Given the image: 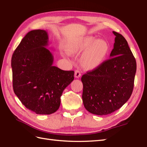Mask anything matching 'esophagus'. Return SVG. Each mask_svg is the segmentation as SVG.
<instances>
[{
	"mask_svg": "<svg viewBox=\"0 0 147 147\" xmlns=\"http://www.w3.org/2000/svg\"><path fill=\"white\" fill-rule=\"evenodd\" d=\"M81 74L79 69H76V71H75V72H74V76H75V78H79L81 76Z\"/></svg>",
	"mask_w": 147,
	"mask_h": 147,
	"instance_id": "34e87169",
	"label": "esophagus"
}]
</instances>
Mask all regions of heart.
I'll return each instance as SVG.
<instances>
[{
    "mask_svg": "<svg viewBox=\"0 0 147 147\" xmlns=\"http://www.w3.org/2000/svg\"><path fill=\"white\" fill-rule=\"evenodd\" d=\"M110 50L108 44L93 36L81 37L69 42L67 52L71 55L85 52L81 57V64L86 69H96L103 63Z\"/></svg>",
    "mask_w": 147,
    "mask_h": 147,
    "instance_id": "heart-1",
    "label": "heart"
}]
</instances>
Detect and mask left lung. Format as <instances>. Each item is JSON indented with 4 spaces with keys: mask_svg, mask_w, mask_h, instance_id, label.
<instances>
[{
    "mask_svg": "<svg viewBox=\"0 0 147 147\" xmlns=\"http://www.w3.org/2000/svg\"><path fill=\"white\" fill-rule=\"evenodd\" d=\"M113 33L116 37L110 59L81 78L83 105L94 115H107L118 110L134 90L135 58L125 37L117 32Z\"/></svg>",
    "mask_w": 147,
    "mask_h": 147,
    "instance_id": "obj_1",
    "label": "left lung"
}]
</instances>
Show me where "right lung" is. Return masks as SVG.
<instances>
[{"mask_svg": "<svg viewBox=\"0 0 147 147\" xmlns=\"http://www.w3.org/2000/svg\"><path fill=\"white\" fill-rule=\"evenodd\" d=\"M47 45L46 30H31L22 39L11 61L13 91L27 109L38 115L56 112L64 90L74 80L73 71L53 65L54 57Z\"/></svg>", "mask_w": 147, "mask_h": 147, "instance_id": "1", "label": "right lung"}]
</instances>
